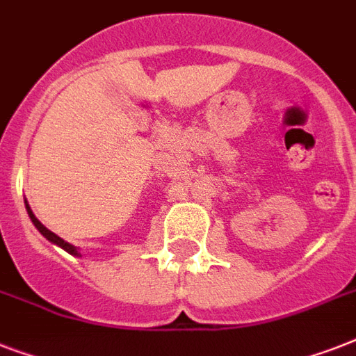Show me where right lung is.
I'll use <instances>...</instances> for the list:
<instances>
[{"label": "right lung", "mask_w": 356, "mask_h": 356, "mask_svg": "<svg viewBox=\"0 0 356 356\" xmlns=\"http://www.w3.org/2000/svg\"><path fill=\"white\" fill-rule=\"evenodd\" d=\"M25 209H27V214H29L31 222L35 223V227L38 229V231H40V233L44 234V236H46L47 240H49V242L57 243V245H60V248H63L64 251H68V253H72V254H77V248H74V245H72V243L64 242L63 238H60V236H57V234H55V233H51V231H49V229H46V227H44V225H42V223L38 222V220H36V218H35V214H33V211H31V209H29V205H27V201H25Z\"/></svg>", "instance_id": "1"}]
</instances>
